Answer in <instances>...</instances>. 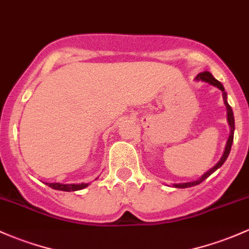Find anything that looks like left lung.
Here are the masks:
<instances>
[{
  "mask_svg": "<svg viewBox=\"0 0 249 249\" xmlns=\"http://www.w3.org/2000/svg\"><path fill=\"white\" fill-rule=\"evenodd\" d=\"M196 79H197V81H203V82H207V83H209V84L213 85V87L218 88V89H220L221 91L223 92V97H224V104H226V107H227V111H228V122H229V125H231V135H229V139H228V141H227L226 151H224L223 156H222V158H221V160H220V161H218L217 164H216L215 166H213V168H211V170L208 171L207 173H204V175H203L202 177H200V178L198 179V180H194V181H190V183H183V184H175V186H176V188H181V189H184V188H190V186L198 185V184L202 183L203 180H205V179H207L208 177H209L210 175H213V173L215 172V171L217 170V168H220V167L222 166V165H223V162L226 161V160H227V158H228V156H229V152H231V148L232 139H234V129H235V124H234V114H232L231 107L229 106L228 102H227V101H226L227 93L224 92V88H223V85H222L221 83L217 81V79H215V78H213V74H211L210 72H208V71H205V72H202V73H199L198 76H197V78H196Z\"/></svg>",
  "mask_w": 249,
  "mask_h": 249,
  "instance_id": "1",
  "label": "left lung"
}]
</instances>
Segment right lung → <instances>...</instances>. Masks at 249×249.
<instances>
[{"instance_id": "obj_1", "label": "right lung", "mask_w": 249, "mask_h": 249, "mask_svg": "<svg viewBox=\"0 0 249 249\" xmlns=\"http://www.w3.org/2000/svg\"><path fill=\"white\" fill-rule=\"evenodd\" d=\"M50 188L54 190H60V191H77V190H82L87 188L89 184H60V183H46Z\"/></svg>"}]
</instances>
